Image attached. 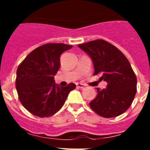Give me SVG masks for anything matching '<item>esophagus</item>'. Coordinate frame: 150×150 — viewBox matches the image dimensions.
Wrapping results in <instances>:
<instances>
[{
	"label": "esophagus",
	"instance_id": "esophagus-1",
	"mask_svg": "<svg viewBox=\"0 0 150 150\" xmlns=\"http://www.w3.org/2000/svg\"><path fill=\"white\" fill-rule=\"evenodd\" d=\"M76 87L79 88H83L86 87V85L82 84V83H77V84H76Z\"/></svg>",
	"mask_w": 150,
	"mask_h": 150
}]
</instances>
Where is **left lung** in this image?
Returning <instances> with one entry per match:
<instances>
[{
	"label": "left lung",
	"instance_id": "1",
	"mask_svg": "<svg viewBox=\"0 0 150 150\" xmlns=\"http://www.w3.org/2000/svg\"><path fill=\"white\" fill-rule=\"evenodd\" d=\"M93 62L95 75L107 82L106 88H97L98 95L89 103L97 114L112 118L122 114L132 105L137 91V78L124 54L104 40L78 45Z\"/></svg>",
	"mask_w": 150,
	"mask_h": 150
}]
</instances>
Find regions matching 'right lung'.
I'll return each mask as SVG.
<instances>
[{
	"label": "right lung",
	"instance_id": "right-lung-1",
	"mask_svg": "<svg viewBox=\"0 0 150 150\" xmlns=\"http://www.w3.org/2000/svg\"><path fill=\"white\" fill-rule=\"evenodd\" d=\"M72 46L47 43L28 54L16 71V88L19 100L28 111L40 118L54 115L64 105L74 83L62 87L54 76L60 67V55Z\"/></svg>",
	"mask_w": 150,
	"mask_h": 150
}]
</instances>
